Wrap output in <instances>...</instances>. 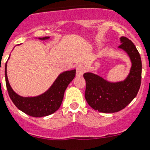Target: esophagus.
<instances>
[{"label": "esophagus", "mask_w": 150, "mask_h": 150, "mask_svg": "<svg viewBox=\"0 0 150 150\" xmlns=\"http://www.w3.org/2000/svg\"><path fill=\"white\" fill-rule=\"evenodd\" d=\"M85 71H86V68H85V65H79L77 67H76V74H77V75H79V76L82 75L83 74L85 73Z\"/></svg>", "instance_id": "esophagus-1"}]
</instances>
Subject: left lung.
Listing matches in <instances>:
<instances>
[{"instance_id": "left-lung-1", "label": "left lung", "mask_w": 150, "mask_h": 150, "mask_svg": "<svg viewBox=\"0 0 150 150\" xmlns=\"http://www.w3.org/2000/svg\"><path fill=\"white\" fill-rule=\"evenodd\" d=\"M119 48L129 55L132 67L124 81L110 83L91 72L84 74L86 81L85 97L93 109L102 113H115L125 108L137 96L141 84L142 62L138 50L131 40L120 38Z\"/></svg>"}]
</instances>
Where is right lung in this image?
I'll list each match as a JSON object with an SVG mask.
<instances>
[{
  "label": "right lung",
  "instance_id": "add662e5",
  "mask_svg": "<svg viewBox=\"0 0 150 150\" xmlns=\"http://www.w3.org/2000/svg\"><path fill=\"white\" fill-rule=\"evenodd\" d=\"M49 36L41 37L46 40ZM75 77V69L62 73L49 90L40 96L23 98L12 90L7 76V62L5 65V80L9 96L18 109L34 117H41L50 115L59 108L62 102L64 93L69 83Z\"/></svg>",
  "mask_w": 150,
  "mask_h": 150
}]
</instances>
